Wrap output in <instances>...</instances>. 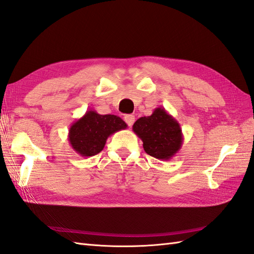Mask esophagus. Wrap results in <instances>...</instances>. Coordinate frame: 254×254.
<instances>
[{
  "instance_id": "1",
  "label": "esophagus",
  "mask_w": 254,
  "mask_h": 254,
  "mask_svg": "<svg viewBox=\"0 0 254 254\" xmlns=\"http://www.w3.org/2000/svg\"><path fill=\"white\" fill-rule=\"evenodd\" d=\"M124 121L126 122V124L129 127H131L132 124L134 123V116L131 115V114H127V115L124 116Z\"/></svg>"
}]
</instances>
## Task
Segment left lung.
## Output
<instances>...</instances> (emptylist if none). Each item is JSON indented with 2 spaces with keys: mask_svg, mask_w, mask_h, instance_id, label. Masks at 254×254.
Returning a JSON list of instances; mask_svg holds the SVG:
<instances>
[{
  "mask_svg": "<svg viewBox=\"0 0 254 254\" xmlns=\"http://www.w3.org/2000/svg\"><path fill=\"white\" fill-rule=\"evenodd\" d=\"M132 130L143 142L148 155L160 160L171 159L183 143L180 124L164 108H156L150 116L140 117Z\"/></svg>",
  "mask_w": 254,
  "mask_h": 254,
  "instance_id": "1",
  "label": "left lung"
}]
</instances>
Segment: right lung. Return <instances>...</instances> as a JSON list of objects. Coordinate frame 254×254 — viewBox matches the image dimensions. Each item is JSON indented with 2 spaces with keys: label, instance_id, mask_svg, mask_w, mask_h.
I'll return each instance as SVG.
<instances>
[{
  "label": "right lung",
  "instance_id": "right-lung-1",
  "mask_svg": "<svg viewBox=\"0 0 254 254\" xmlns=\"http://www.w3.org/2000/svg\"><path fill=\"white\" fill-rule=\"evenodd\" d=\"M127 128V124L116 115H101L89 110L74 122L69 129V142L82 157L100 153L111 134Z\"/></svg>",
  "mask_w": 254,
  "mask_h": 254
}]
</instances>
